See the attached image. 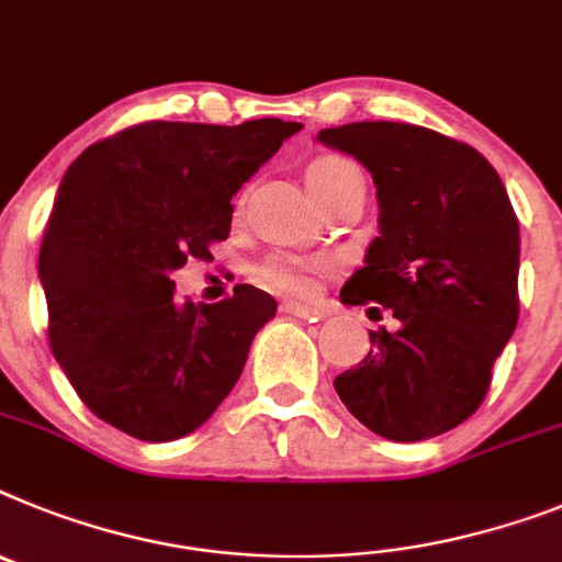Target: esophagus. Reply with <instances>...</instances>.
Listing matches in <instances>:
<instances>
[{"label":"esophagus","mask_w":562,"mask_h":562,"mask_svg":"<svg viewBox=\"0 0 562 562\" xmlns=\"http://www.w3.org/2000/svg\"><path fill=\"white\" fill-rule=\"evenodd\" d=\"M281 310L290 315H295V318H304V321L324 318V310H318V306H310V304H301V301H284V304H281Z\"/></svg>","instance_id":"obj_1"}]
</instances>
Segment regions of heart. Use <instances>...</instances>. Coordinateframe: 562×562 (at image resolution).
Segmentation results:
<instances>
[{"label": "heart", "instance_id": "heart-1", "mask_svg": "<svg viewBox=\"0 0 562 562\" xmlns=\"http://www.w3.org/2000/svg\"><path fill=\"white\" fill-rule=\"evenodd\" d=\"M358 165L349 161L344 156H318L310 161L306 167V184H310V193L315 195V201L324 199L327 193H333L335 187L344 184L349 176H358ZM313 270L315 263L304 261V258L295 256H284V252H278V256L263 258L258 263V281L267 284L270 290H281V292H310L313 290Z\"/></svg>", "mask_w": 562, "mask_h": 562}]
</instances>
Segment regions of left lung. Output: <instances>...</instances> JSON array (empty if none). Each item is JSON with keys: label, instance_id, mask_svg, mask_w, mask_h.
Returning a JSON list of instances; mask_svg holds the SVG:
<instances>
[{"label": "left lung", "instance_id": "8db88e82", "mask_svg": "<svg viewBox=\"0 0 562 562\" xmlns=\"http://www.w3.org/2000/svg\"><path fill=\"white\" fill-rule=\"evenodd\" d=\"M318 142L372 172L381 210L340 301L397 318L395 333L369 329L372 349L335 392L386 440L443 435L483 404L517 327L520 227L506 187L474 147L418 124L352 122Z\"/></svg>", "mask_w": 562, "mask_h": 562}]
</instances>
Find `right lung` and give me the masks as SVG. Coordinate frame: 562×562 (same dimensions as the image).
<instances>
[{
    "label": "right lung",
    "instance_id": "right-lung-1",
    "mask_svg": "<svg viewBox=\"0 0 562 562\" xmlns=\"http://www.w3.org/2000/svg\"><path fill=\"white\" fill-rule=\"evenodd\" d=\"M299 122H144L67 167L40 249L47 338L95 418L138 440H176L218 409L276 315L238 284L218 304H181L172 272L210 258L233 195Z\"/></svg>",
    "mask_w": 562,
    "mask_h": 562
}]
</instances>
